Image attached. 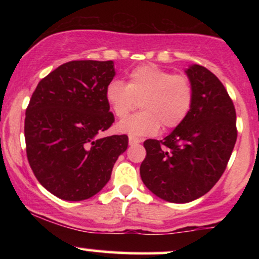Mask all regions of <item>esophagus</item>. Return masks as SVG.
<instances>
[{
	"instance_id": "34e87169",
	"label": "esophagus",
	"mask_w": 259,
	"mask_h": 259,
	"mask_svg": "<svg viewBox=\"0 0 259 259\" xmlns=\"http://www.w3.org/2000/svg\"><path fill=\"white\" fill-rule=\"evenodd\" d=\"M140 142H141V140H140V139L129 136V145H136V144H140Z\"/></svg>"
}]
</instances>
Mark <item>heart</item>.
<instances>
[{
	"label": "heart",
	"instance_id": "obj_1",
	"mask_svg": "<svg viewBox=\"0 0 259 259\" xmlns=\"http://www.w3.org/2000/svg\"><path fill=\"white\" fill-rule=\"evenodd\" d=\"M105 96L113 114L119 119L140 102L143 112L117 125L118 132L136 138L153 135L160 125L163 129L179 126L194 105L195 89L186 74H173L154 64H145L129 74L127 84L112 80Z\"/></svg>",
	"mask_w": 259,
	"mask_h": 259
}]
</instances>
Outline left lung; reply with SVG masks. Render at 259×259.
I'll list each match as a JSON object with an SVG mask.
<instances>
[{"instance_id": "1", "label": "left lung", "mask_w": 259, "mask_h": 259, "mask_svg": "<svg viewBox=\"0 0 259 259\" xmlns=\"http://www.w3.org/2000/svg\"><path fill=\"white\" fill-rule=\"evenodd\" d=\"M195 99L186 119L163 140H146L140 175L162 200L186 203L221 179L237 138L236 112L222 81L207 68L186 70Z\"/></svg>"}]
</instances>
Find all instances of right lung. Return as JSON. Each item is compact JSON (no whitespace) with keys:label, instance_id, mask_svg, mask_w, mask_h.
<instances>
[{"label":"right lung","instance_id":"obj_1","mask_svg":"<svg viewBox=\"0 0 259 259\" xmlns=\"http://www.w3.org/2000/svg\"><path fill=\"white\" fill-rule=\"evenodd\" d=\"M112 61H72L40 80L25 112L26 157L38 183L65 201H82L103 189L126 135L97 138L114 121L106 88Z\"/></svg>","mask_w":259,"mask_h":259}]
</instances>
